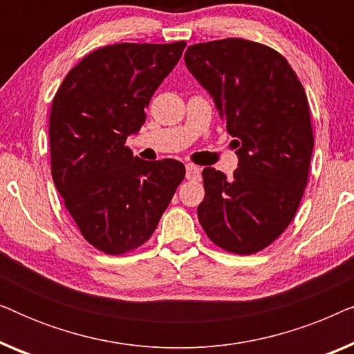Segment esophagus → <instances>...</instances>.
Wrapping results in <instances>:
<instances>
[{
  "mask_svg": "<svg viewBox=\"0 0 354 354\" xmlns=\"http://www.w3.org/2000/svg\"><path fill=\"white\" fill-rule=\"evenodd\" d=\"M187 178L193 182L201 180V169L195 164H187Z\"/></svg>",
  "mask_w": 354,
  "mask_h": 354,
  "instance_id": "esophagus-1",
  "label": "esophagus"
}]
</instances>
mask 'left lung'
Here are the masks:
<instances>
[{
  "label": "left lung",
  "mask_w": 354,
  "mask_h": 354,
  "mask_svg": "<svg viewBox=\"0 0 354 354\" xmlns=\"http://www.w3.org/2000/svg\"><path fill=\"white\" fill-rule=\"evenodd\" d=\"M185 64L214 98L240 158L230 180L212 167L203 171L198 219L219 248L258 253L290 225L308 185V96L288 61L263 43H196L187 48Z\"/></svg>",
  "instance_id": "1"
}]
</instances>
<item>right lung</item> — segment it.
<instances>
[{"instance_id":"obj_1","label":"right lung","mask_w":354,"mask_h":354,"mask_svg":"<svg viewBox=\"0 0 354 354\" xmlns=\"http://www.w3.org/2000/svg\"><path fill=\"white\" fill-rule=\"evenodd\" d=\"M185 41L115 43L91 51L64 77L51 104L53 182L80 234L106 254L149 240L185 166L143 161L125 145L180 59Z\"/></svg>"}]
</instances>
